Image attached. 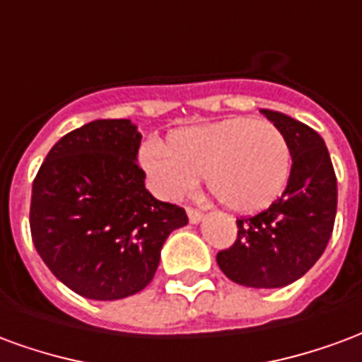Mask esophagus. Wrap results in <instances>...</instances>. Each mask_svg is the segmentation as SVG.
I'll return each mask as SVG.
<instances>
[{
	"label": "esophagus",
	"mask_w": 362,
	"mask_h": 362,
	"mask_svg": "<svg viewBox=\"0 0 362 362\" xmlns=\"http://www.w3.org/2000/svg\"><path fill=\"white\" fill-rule=\"evenodd\" d=\"M188 219H189V223H194V225H197L199 221L204 219V213L197 211V209H192V207H188Z\"/></svg>",
	"instance_id": "1"
}]
</instances>
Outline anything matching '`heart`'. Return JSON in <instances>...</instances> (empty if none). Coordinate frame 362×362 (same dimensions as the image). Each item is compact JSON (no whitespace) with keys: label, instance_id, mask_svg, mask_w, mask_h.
<instances>
[{"label":"heart","instance_id":"heart-1","mask_svg":"<svg viewBox=\"0 0 362 362\" xmlns=\"http://www.w3.org/2000/svg\"><path fill=\"white\" fill-rule=\"evenodd\" d=\"M139 158L160 197L180 199L196 188L199 174H205L209 192L235 213L269 207L291 174L287 137L272 122L248 116L178 129L170 135L168 147L145 143Z\"/></svg>","mask_w":362,"mask_h":362}]
</instances>
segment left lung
<instances>
[{
  "mask_svg": "<svg viewBox=\"0 0 362 362\" xmlns=\"http://www.w3.org/2000/svg\"><path fill=\"white\" fill-rule=\"evenodd\" d=\"M287 137L291 174L277 202L236 221L238 236L217 264L228 279L254 288H279L300 279L324 254L337 211V180L324 139L312 127L259 110Z\"/></svg>",
  "mask_w": 362,
  "mask_h": 362,
  "instance_id": "obj_1",
  "label": "left lung"
}]
</instances>
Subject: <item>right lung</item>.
I'll return each instance as SVG.
<instances>
[{
	"label": "right lung",
	"instance_id": "1",
	"mask_svg": "<svg viewBox=\"0 0 362 362\" xmlns=\"http://www.w3.org/2000/svg\"><path fill=\"white\" fill-rule=\"evenodd\" d=\"M139 145L129 119H95L64 135L33 182L36 252L85 298L118 300L143 291L168 235L188 225L182 207L145 188Z\"/></svg>",
	"mask_w": 362,
	"mask_h": 362
}]
</instances>
